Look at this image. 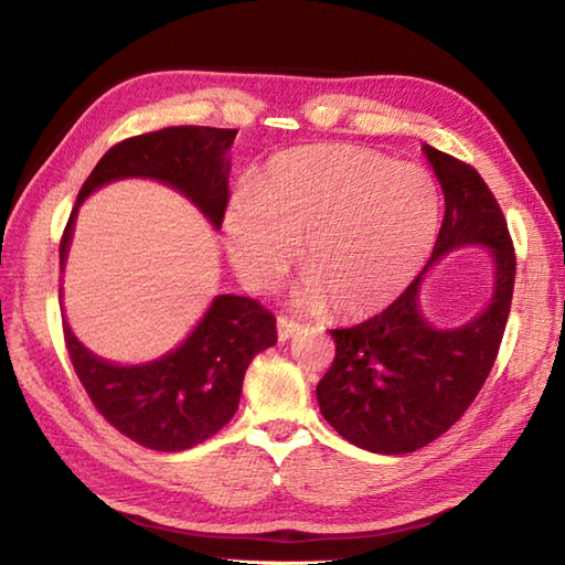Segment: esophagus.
<instances>
[{"label": "esophagus", "mask_w": 565, "mask_h": 565, "mask_svg": "<svg viewBox=\"0 0 565 565\" xmlns=\"http://www.w3.org/2000/svg\"><path fill=\"white\" fill-rule=\"evenodd\" d=\"M301 332V322H296L291 318H279L276 320V334H279V342L291 340L294 334Z\"/></svg>", "instance_id": "1"}]
</instances>
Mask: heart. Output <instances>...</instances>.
I'll list each match as a JSON object with an SVG mask.
<instances>
[{
	"label": "heart",
	"instance_id": "b5f03b06",
	"mask_svg": "<svg viewBox=\"0 0 565 565\" xmlns=\"http://www.w3.org/2000/svg\"><path fill=\"white\" fill-rule=\"evenodd\" d=\"M439 189L423 167L322 146L284 154L225 215L227 252L243 281L271 291L298 262V301L342 318L388 306L411 284L439 231Z\"/></svg>",
	"mask_w": 565,
	"mask_h": 565
}]
</instances>
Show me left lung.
Here are the masks:
<instances>
[{"mask_svg": "<svg viewBox=\"0 0 565 565\" xmlns=\"http://www.w3.org/2000/svg\"><path fill=\"white\" fill-rule=\"evenodd\" d=\"M425 152L447 201L425 270L456 246L486 244L497 262L494 298L463 329L437 331L418 313L419 271L379 316L330 330L334 359L318 383L320 413L374 454L417 451L461 419L495 364L512 306L518 257L498 199L471 164L429 146Z\"/></svg>", "mask_w": 565, "mask_h": 565, "instance_id": "left-lung-1", "label": "left lung"}]
</instances>
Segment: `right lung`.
<instances>
[{"instance_id": "add662e5", "label": "right lung", "mask_w": 565, "mask_h": 565, "mask_svg": "<svg viewBox=\"0 0 565 565\" xmlns=\"http://www.w3.org/2000/svg\"><path fill=\"white\" fill-rule=\"evenodd\" d=\"M235 134V128L172 126L116 142L82 184L77 206L114 179L150 177L182 191L221 227L231 199L225 152ZM77 206L60 239V267L67 257ZM63 332L75 374L106 423L140 447L182 451L231 423L252 356L276 342V318L255 298L215 296L182 347L142 366L104 362L84 350L67 322Z\"/></svg>"}]
</instances>
